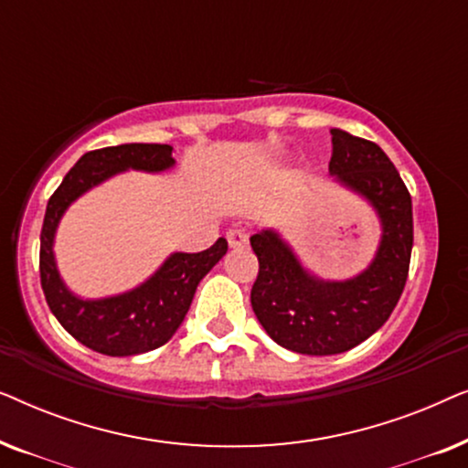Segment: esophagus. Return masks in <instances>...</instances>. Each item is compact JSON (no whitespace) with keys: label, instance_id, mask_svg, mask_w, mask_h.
I'll return each mask as SVG.
<instances>
[{"label":"esophagus","instance_id":"1","mask_svg":"<svg viewBox=\"0 0 468 468\" xmlns=\"http://www.w3.org/2000/svg\"><path fill=\"white\" fill-rule=\"evenodd\" d=\"M228 236V245L232 249H240V247H247V234L242 232V229H229L226 234Z\"/></svg>","mask_w":468,"mask_h":468}]
</instances>
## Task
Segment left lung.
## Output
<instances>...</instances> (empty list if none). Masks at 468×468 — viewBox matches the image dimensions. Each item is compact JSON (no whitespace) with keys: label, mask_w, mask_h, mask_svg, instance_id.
Returning <instances> with one entry per match:
<instances>
[{"label":"left lung","mask_w":468,"mask_h":468,"mask_svg":"<svg viewBox=\"0 0 468 468\" xmlns=\"http://www.w3.org/2000/svg\"><path fill=\"white\" fill-rule=\"evenodd\" d=\"M330 175L362 196L381 221V240L367 271L325 281L306 271L274 229L251 236L260 272L251 290L255 317L281 347L335 356L375 335L405 290L413 249L411 196L399 170L370 140L330 130Z\"/></svg>","instance_id":"left-lung-1"}]
</instances>
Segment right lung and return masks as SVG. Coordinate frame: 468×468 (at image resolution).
I'll return each instance as SVG.
<instances>
[{
  "label": "right lung",
  "instance_id": "obj_1",
  "mask_svg": "<svg viewBox=\"0 0 468 468\" xmlns=\"http://www.w3.org/2000/svg\"><path fill=\"white\" fill-rule=\"evenodd\" d=\"M175 165L170 144H119L89 151L68 172L47 204L40 234V281L44 296L63 328L85 347L104 356H138L172 338L187 315L196 287L228 251L219 239L200 253H172L144 283L117 296L87 300L63 283L53 242L69 204L95 185L125 170L164 172Z\"/></svg>",
  "mask_w": 468,
  "mask_h": 468
}]
</instances>
